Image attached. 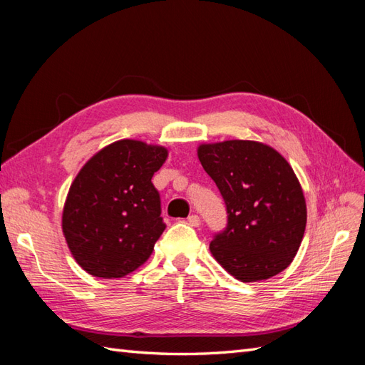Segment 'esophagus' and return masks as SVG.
<instances>
[{"mask_svg": "<svg viewBox=\"0 0 365 365\" xmlns=\"http://www.w3.org/2000/svg\"><path fill=\"white\" fill-rule=\"evenodd\" d=\"M187 222H189L192 227H200L201 225V219L197 215H190L187 217Z\"/></svg>", "mask_w": 365, "mask_h": 365, "instance_id": "34e87169", "label": "esophagus"}]
</instances>
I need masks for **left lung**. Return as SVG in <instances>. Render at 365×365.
<instances>
[{"instance_id":"left-lung-1","label":"left lung","mask_w":365,"mask_h":365,"mask_svg":"<svg viewBox=\"0 0 365 365\" xmlns=\"http://www.w3.org/2000/svg\"><path fill=\"white\" fill-rule=\"evenodd\" d=\"M197 158L227 205V228L210 244L220 267L244 283L288 268L307 220L291 164L274 148L251 140L202 143Z\"/></svg>"}]
</instances>
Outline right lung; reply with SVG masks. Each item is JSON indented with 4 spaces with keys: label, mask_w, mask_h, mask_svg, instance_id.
<instances>
[{
    "label": "right lung",
    "mask_w": 365,
    "mask_h": 365,
    "mask_svg": "<svg viewBox=\"0 0 365 365\" xmlns=\"http://www.w3.org/2000/svg\"><path fill=\"white\" fill-rule=\"evenodd\" d=\"M168 155L164 146L118 140L77 173L65 200L62 233L88 274L120 279L150 257L165 228L150 180Z\"/></svg>",
    "instance_id": "add662e5"
}]
</instances>
